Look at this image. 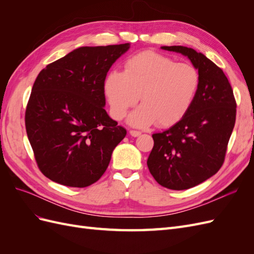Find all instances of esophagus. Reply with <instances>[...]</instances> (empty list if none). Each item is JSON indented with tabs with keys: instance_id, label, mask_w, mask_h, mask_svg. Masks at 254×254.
<instances>
[{
	"instance_id": "34e87169",
	"label": "esophagus",
	"mask_w": 254,
	"mask_h": 254,
	"mask_svg": "<svg viewBox=\"0 0 254 254\" xmlns=\"http://www.w3.org/2000/svg\"><path fill=\"white\" fill-rule=\"evenodd\" d=\"M129 133L132 136H139L141 134V131H137V130H130Z\"/></svg>"
}]
</instances>
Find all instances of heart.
I'll list each match as a JSON object with an SVG mask.
<instances>
[{"mask_svg":"<svg viewBox=\"0 0 254 254\" xmlns=\"http://www.w3.org/2000/svg\"><path fill=\"white\" fill-rule=\"evenodd\" d=\"M200 83V73L191 64L143 52L126 60L124 72L107 74L104 92L115 120L124 118L140 98L143 104L129 115V124L171 126L190 110Z\"/></svg>","mask_w":254,"mask_h":254,"instance_id":"1","label":"heart"}]
</instances>
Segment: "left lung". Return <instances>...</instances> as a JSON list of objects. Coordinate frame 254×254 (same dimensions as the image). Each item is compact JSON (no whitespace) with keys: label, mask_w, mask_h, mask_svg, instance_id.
Wrapping results in <instances>:
<instances>
[{"label":"left lung","mask_w":254,"mask_h":254,"mask_svg":"<svg viewBox=\"0 0 254 254\" xmlns=\"http://www.w3.org/2000/svg\"><path fill=\"white\" fill-rule=\"evenodd\" d=\"M161 49L188 57L200 73L201 83L187 114L164 131L152 134L147 166L162 187L188 190L209 179L224 163L236 103L225 73L203 54L181 45Z\"/></svg>","instance_id":"8db88e82"}]
</instances>
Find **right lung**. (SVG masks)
<instances>
[{"label": "right lung", "instance_id": "right-lung-1", "mask_svg": "<svg viewBox=\"0 0 254 254\" xmlns=\"http://www.w3.org/2000/svg\"><path fill=\"white\" fill-rule=\"evenodd\" d=\"M130 43L81 47L37 76L25 126L37 164L45 177L71 188L96 182L126 135L104 107V80Z\"/></svg>", "mask_w": 254, "mask_h": 254}]
</instances>
